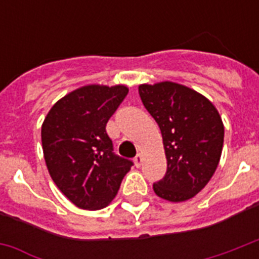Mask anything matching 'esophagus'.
Segmentation results:
<instances>
[{
    "instance_id": "34e87169",
    "label": "esophagus",
    "mask_w": 259,
    "mask_h": 259,
    "mask_svg": "<svg viewBox=\"0 0 259 259\" xmlns=\"http://www.w3.org/2000/svg\"><path fill=\"white\" fill-rule=\"evenodd\" d=\"M134 162H136V166H141L142 164V154L138 153L136 157H134Z\"/></svg>"
}]
</instances>
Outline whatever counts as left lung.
<instances>
[{
    "instance_id": "left-lung-1",
    "label": "left lung",
    "mask_w": 259,
    "mask_h": 259,
    "mask_svg": "<svg viewBox=\"0 0 259 259\" xmlns=\"http://www.w3.org/2000/svg\"><path fill=\"white\" fill-rule=\"evenodd\" d=\"M138 93L162 134L166 172L153 184L156 195L184 201L204 188L217 170L225 127L215 106L177 83L141 84Z\"/></svg>"
}]
</instances>
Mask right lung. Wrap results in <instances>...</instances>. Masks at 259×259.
Listing matches in <instances>:
<instances>
[{
	"instance_id": "add662e5",
	"label": "right lung",
	"mask_w": 259,
	"mask_h": 259,
	"mask_svg": "<svg viewBox=\"0 0 259 259\" xmlns=\"http://www.w3.org/2000/svg\"><path fill=\"white\" fill-rule=\"evenodd\" d=\"M129 93L125 86H86L56 102L41 127L47 168L58 188L83 209L103 208L133 161L114 153L106 132Z\"/></svg>"
}]
</instances>
